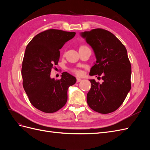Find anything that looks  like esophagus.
I'll return each instance as SVG.
<instances>
[{
    "mask_svg": "<svg viewBox=\"0 0 150 150\" xmlns=\"http://www.w3.org/2000/svg\"><path fill=\"white\" fill-rule=\"evenodd\" d=\"M81 81H82V79H80V78H78L76 79V82H77V83H79V82H81Z\"/></svg>",
    "mask_w": 150,
    "mask_h": 150,
    "instance_id": "obj_1",
    "label": "esophagus"
}]
</instances>
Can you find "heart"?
Segmentation results:
<instances>
[{"instance_id": "obj_1", "label": "heart", "mask_w": 150, "mask_h": 150, "mask_svg": "<svg viewBox=\"0 0 150 150\" xmlns=\"http://www.w3.org/2000/svg\"><path fill=\"white\" fill-rule=\"evenodd\" d=\"M87 47V46H84V45H83V46H81L80 47V48H83V47ZM80 48H79V49H80ZM71 71H72V72H74V73L75 74L78 75V76H81V74H82V72H81V71L79 70V69H76V68H74V69H72Z\"/></svg>"}]
</instances>
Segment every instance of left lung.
<instances>
[{"mask_svg": "<svg viewBox=\"0 0 150 150\" xmlns=\"http://www.w3.org/2000/svg\"><path fill=\"white\" fill-rule=\"evenodd\" d=\"M92 47L96 61L90 75L101 76L103 83L89 80L91 88L87 103L94 111L108 114L116 111L131 89V66L125 46L107 30L98 28L81 33Z\"/></svg>", "mask_w": 150, "mask_h": 150, "instance_id": "left-lung-1", "label": "left lung"}]
</instances>
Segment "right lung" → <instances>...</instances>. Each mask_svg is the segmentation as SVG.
Instances as JSON below:
<instances>
[{"instance_id": "right-lung-1", "label": "right lung", "mask_w": 150, "mask_h": 150, "mask_svg": "<svg viewBox=\"0 0 150 150\" xmlns=\"http://www.w3.org/2000/svg\"><path fill=\"white\" fill-rule=\"evenodd\" d=\"M75 34L48 29L34 36L26 47L21 70L22 84L30 103L42 112L52 113L64 106L68 88L76 82L75 77L66 72H62L60 79L50 77L59 59V50Z\"/></svg>"}]
</instances>
